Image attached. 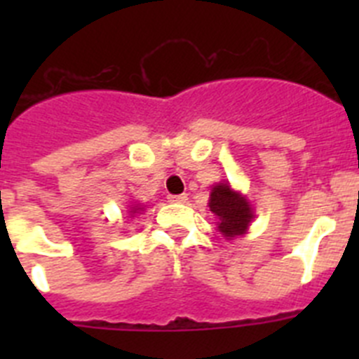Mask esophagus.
<instances>
[{
	"label": "esophagus",
	"instance_id": "obj_1",
	"mask_svg": "<svg viewBox=\"0 0 359 359\" xmlns=\"http://www.w3.org/2000/svg\"><path fill=\"white\" fill-rule=\"evenodd\" d=\"M170 203H187V194H177V196H169Z\"/></svg>",
	"mask_w": 359,
	"mask_h": 359
}]
</instances>
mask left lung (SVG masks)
I'll list each match as a JSON object with an SVG mask.
<instances>
[{"label":"left lung","instance_id":"obj_1","mask_svg":"<svg viewBox=\"0 0 359 359\" xmlns=\"http://www.w3.org/2000/svg\"><path fill=\"white\" fill-rule=\"evenodd\" d=\"M208 207L217 215V230L226 239L244 236L253 221V208L241 192H236L228 183L214 185L208 199Z\"/></svg>","mask_w":359,"mask_h":359}]
</instances>
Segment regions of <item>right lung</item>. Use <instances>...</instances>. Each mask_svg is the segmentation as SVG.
Masks as SVG:
<instances>
[{
	"label": "right lung",
	"instance_id": "obj_1",
	"mask_svg": "<svg viewBox=\"0 0 359 359\" xmlns=\"http://www.w3.org/2000/svg\"><path fill=\"white\" fill-rule=\"evenodd\" d=\"M140 210H142L140 205H136V207H133V205H131V210H129V212H131V214H138Z\"/></svg>",
	"mask_w": 359,
	"mask_h": 359
}]
</instances>
